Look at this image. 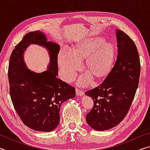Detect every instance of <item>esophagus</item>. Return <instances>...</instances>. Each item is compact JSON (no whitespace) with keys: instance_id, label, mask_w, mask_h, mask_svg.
Returning a JSON list of instances; mask_svg holds the SVG:
<instances>
[{"instance_id":"esophagus-1","label":"esophagus","mask_w":150,"mask_h":150,"mask_svg":"<svg viewBox=\"0 0 150 150\" xmlns=\"http://www.w3.org/2000/svg\"><path fill=\"white\" fill-rule=\"evenodd\" d=\"M75 91H76V95L77 96H83L84 95V92H83V91L79 90V88H76Z\"/></svg>"}]
</instances>
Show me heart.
<instances>
[{"mask_svg":"<svg viewBox=\"0 0 150 150\" xmlns=\"http://www.w3.org/2000/svg\"><path fill=\"white\" fill-rule=\"evenodd\" d=\"M106 42L102 36L91 35L75 43L71 54L60 52L58 63L64 79L72 81L79 70V62L83 61L85 72L93 81L97 82L107 77L115 65L117 47L114 43Z\"/></svg>","mask_w":150,"mask_h":150,"instance_id":"b5f03b06","label":"heart"}]
</instances>
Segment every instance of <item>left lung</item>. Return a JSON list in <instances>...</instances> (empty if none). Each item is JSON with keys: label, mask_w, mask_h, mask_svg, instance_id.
<instances>
[{"label": "left lung", "mask_w": 150, "mask_h": 150, "mask_svg": "<svg viewBox=\"0 0 150 150\" xmlns=\"http://www.w3.org/2000/svg\"><path fill=\"white\" fill-rule=\"evenodd\" d=\"M116 38L118 54L112 70L100 85L85 92L94 102L86 121L98 131L109 130L123 120L139 84L140 61L135 43L120 30Z\"/></svg>", "instance_id": "1"}]
</instances>
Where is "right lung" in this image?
Listing matches in <instances>:
<instances>
[{"label":"right lung","instance_id":"add662e5","mask_svg":"<svg viewBox=\"0 0 150 150\" xmlns=\"http://www.w3.org/2000/svg\"><path fill=\"white\" fill-rule=\"evenodd\" d=\"M31 43L43 45L49 51L48 69L35 74L26 68L23 53ZM59 45L47 42L40 31L26 34L12 51L8 65L10 95L20 118L30 128L50 132L59 123L62 104L75 96L72 86L57 78Z\"/></svg>","mask_w":150,"mask_h":150}]
</instances>
